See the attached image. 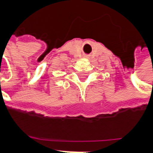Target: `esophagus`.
Segmentation results:
<instances>
[{
	"mask_svg": "<svg viewBox=\"0 0 153 153\" xmlns=\"http://www.w3.org/2000/svg\"><path fill=\"white\" fill-rule=\"evenodd\" d=\"M85 57V58H88V56H84Z\"/></svg>",
	"mask_w": 153,
	"mask_h": 153,
	"instance_id": "1",
	"label": "esophagus"
}]
</instances>
